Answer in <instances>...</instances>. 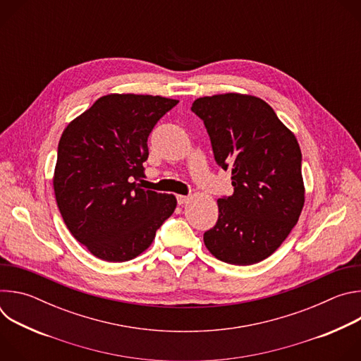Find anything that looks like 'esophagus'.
<instances>
[{
    "instance_id": "obj_1",
    "label": "esophagus",
    "mask_w": 361,
    "mask_h": 361,
    "mask_svg": "<svg viewBox=\"0 0 361 361\" xmlns=\"http://www.w3.org/2000/svg\"><path fill=\"white\" fill-rule=\"evenodd\" d=\"M188 201H190V197H188V195H181V194L177 195V202H178L180 205H183V204H185V202H188Z\"/></svg>"
}]
</instances>
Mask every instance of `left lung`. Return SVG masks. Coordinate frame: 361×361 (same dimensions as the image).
<instances>
[{"mask_svg":"<svg viewBox=\"0 0 361 361\" xmlns=\"http://www.w3.org/2000/svg\"><path fill=\"white\" fill-rule=\"evenodd\" d=\"M192 113L212 140L214 159L231 171L233 195L219 198L217 224L204 233L216 259L235 266L263 262L297 224L305 201L301 149L274 110L259 97H200Z\"/></svg>","mask_w":361,"mask_h":361,"instance_id":"1","label":"left lung"}]
</instances>
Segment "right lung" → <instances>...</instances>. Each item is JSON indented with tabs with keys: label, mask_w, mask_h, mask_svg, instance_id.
<instances>
[{
	"label": "right lung",
	"mask_w": 361,
	"mask_h": 361,
	"mask_svg": "<svg viewBox=\"0 0 361 361\" xmlns=\"http://www.w3.org/2000/svg\"><path fill=\"white\" fill-rule=\"evenodd\" d=\"M178 99L109 94L68 123L53 177L56 201L73 234L97 259L123 263L144 252L174 213V194L144 190L147 138Z\"/></svg>",
	"instance_id": "add662e5"
}]
</instances>
